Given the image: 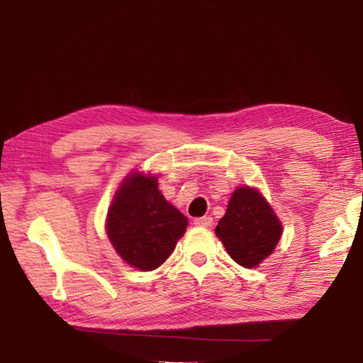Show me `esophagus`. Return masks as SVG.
<instances>
[{"mask_svg":"<svg viewBox=\"0 0 363 363\" xmlns=\"http://www.w3.org/2000/svg\"><path fill=\"white\" fill-rule=\"evenodd\" d=\"M194 224H196L197 227H211V224H213V218H211V216L197 218V219H194Z\"/></svg>","mask_w":363,"mask_h":363,"instance_id":"34e87169","label":"esophagus"}]
</instances>
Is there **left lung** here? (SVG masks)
<instances>
[{
	"mask_svg": "<svg viewBox=\"0 0 363 363\" xmlns=\"http://www.w3.org/2000/svg\"><path fill=\"white\" fill-rule=\"evenodd\" d=\"M280 235L282 225L274 211L260 192L249 186L233 192L224 218L216 225V236L228 255L244 268H254L271 255Z\"/></svg>",
	"mask_w": 363,
	"mask_h": 363,
	"instance_id": "obj_1",
	"label": "left lung"
}]
</instances>
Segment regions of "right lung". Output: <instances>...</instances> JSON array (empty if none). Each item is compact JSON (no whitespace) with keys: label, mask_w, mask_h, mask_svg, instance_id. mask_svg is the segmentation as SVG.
Here are the masks:
<instances>
[{"label":"right lung","mask_w":363,"mask_h":363,"mask_svg":"<svg viewBox=\"0 0 363 363\" xmlns=\"http://www.w3.org/2000/svg\"><path fill=\"white\" fill-rule=\"evenodd\" d=\"M188 219L158 191L157 177L131 174L108 211L106 230L125 262L140 271L164 263L175 249Z\"/></svg>","instance_id":"obj_1"}]
</instances>
